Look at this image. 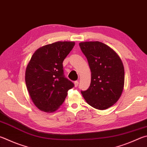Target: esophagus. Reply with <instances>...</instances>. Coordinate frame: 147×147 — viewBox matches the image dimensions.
Returning a JSON list of instances; mask_svg holds the SVG:
<instances>
[{"label": "esophagus", "mask_w": 147, "mask_h": 147, "mask_svg": "<svg viewBox=\"0 0 147 147\" xmlns=\"http://www.w3.org/2000/svg\"><path fill=\"white\" fill-rule=\"evenodd\" d=\"M78 84H79L78 81H75V82H74V86L76 87L78 85Z\"/></svg>", "instance_id": "34e87169"}]
</instances>
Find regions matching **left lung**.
Instances as JSON below:
<instances>
[{"label": "left lung", "mask_w": 147, "mask_h": 147, "mask_svg": "<svg viewBox=\"0 0 147 147\" xmlns=\"http://www.w3.org/2000/svg\"><path fill=\"white\" fill-rule=\"evenodd\" d=\"M79 45L91 72L90 87L82 91V94L92 107L105 110L121 96L125 82L123 64L118 55L102 42H84Z\"/></svg>", "instance_id": "1"}]
</instances>
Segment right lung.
I'll return each mask as SVG.
<instances>
[{
	"label": "right lung",
	"mask_w": 147,
	"mask_h": 147,
	"mask_svg": "<svg viewBox=\"0 0 147 147\" xmlns=\"http://www.w3.org/2000/svg\"><path fill=\"white\" fill-rule=\"evenodd\" d=\"M74 45V42H57L38 48L31 57L25 81L32 101L40 111H57L74 87L63 75L62 63Z\"/></svg>",
	"instance_id": "obj_1"
}]
</instances>
